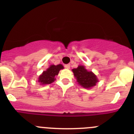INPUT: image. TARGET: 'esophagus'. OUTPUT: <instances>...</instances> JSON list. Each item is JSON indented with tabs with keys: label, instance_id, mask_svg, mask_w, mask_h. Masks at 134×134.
Returning <instances> with one entry per match:
<instances>
[{
	"label": "esophagus",
	"instance_id": "obj_1",
	"mask_svg": "<svg viewBox=\"0 0 134 134\" xmlns=\"http://www.w3.org/2000/svg\"><path fill=\"white\" fill-rule=\"evenodd\" d=\"M65 67L66 69H69L70 68V64L65 65Z\"/></svg>",
	"mask_w": 134,
	"mask_h": 134
}]
</instances>
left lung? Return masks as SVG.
Instances as JSON below:
<instances>
[{"label":"left lung","mask_w":134,"mask_h":134,"mask_svg":"<svg viewBox=\"0 0 134 134\" xmlns=\"http://www.w3.org/2000/svg\"><path fill=\"white\" fill-rule=\"evenodd\" d=\"M72 72L78 83L85 88H91L98 82L97 76L91 71H87L83 66L80 65L78 68L73 69Z\"/></svg>","instance_id":"obj_1"}]
</instances>
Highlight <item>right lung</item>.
<instances>
[{
    "instance_id": "1",
    "label": "right lung",
    "mask_w": 134,
    "mask_h": 134,
    "mask_svg": "<svg viewBox=\"0 0 134 134\" xmlns=\"http://www.w3.org/2000/svg\"><path fill=\"white\" fill-rule=\"evenodd\" d=\"M63 66L59 64L58 65H52L49 68L47 69V71H44L39 77L38 82H40V84L45 85L50 84L52 83L56 80L54 78L55 76L58 75L59 71L61 69H63Z\"/></svg>"
}]
</instances>
